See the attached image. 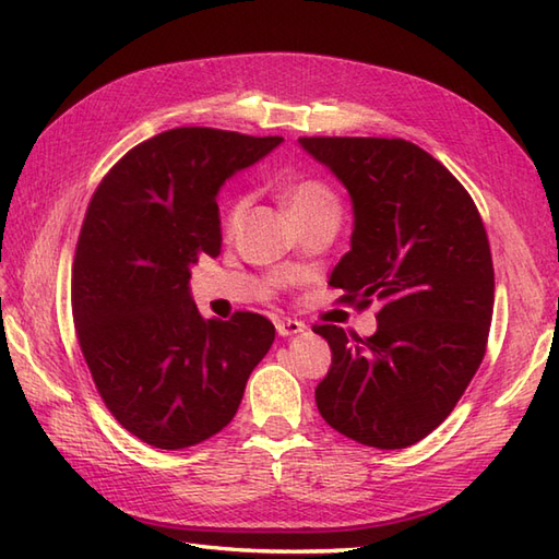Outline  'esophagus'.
Wrapping results in <instances>:
<instances>
[{
    "label": "esophagus",
    "instance_id": "obj_1",
    "mask_svg": "<svg viewBox=\"0 0 559 559\" xmlns=\"http://www.w3.org/2000/svg\"><path fill=\"white\" fill-rule=\"evenodd\" d=\"M276 331H278V336H298L305 331V324L298 322V319H281V322L276 324Z\"/></svg>",
    "mask_w": 559,
    "mask_h": 559
}]
</instances>
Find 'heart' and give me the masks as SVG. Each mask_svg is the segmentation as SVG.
Segmentation results:
<instances>
[{
	"instance_id": "1",
	"label": "heart",
	"mask_w": 559,
	"mask_h": 559,
	"mask_svg": "<svg viewBox=\"0 0 559 559\" xmlns=\"http://www.w3.org/2000/svg\"><path fill=\"white\" fill-rule=\"evenodd\" d=\"M245 206H247V197H235L225 204L223 216H221V225L225 233H230L235 228ZM286 206L290 211V216L295 221H300L307 216H314V213H326V211L338 213V199L334 194V189H331L326 182L314 180V177H305V180L293 182L286 189Z\"/></svg>"
}]
</instances>
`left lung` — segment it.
<instances>
[{
    "mask_svg": "<svg viewBox=\"0 0 559 559\" xmlns=\"http://www.w3.org/2000/svg\"><path fill=\"white\" fill-rule=\"evenodd\" d=\"M353 201L350 252L329 286L346 302L377 300V331L334 324L331 367L314 399L322 418L355 442L406 449L442 425L483 362L495 271L471 194L430 153L403 139L302 136Z\"/></svg>",
    "mask_w": 559,
    "mask_h": 559,
    "instance_id": "8db88e82",
    "label": "left lung"
}]
</instances>
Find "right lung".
Here are the masks:
<instances>
[{"mask_svg": "<svg viewBox=\"0 0 559 559\" xmlns=\"http://www.w3.org/2000/svg\"><path fill=\"white\" fill-rule=\"evenodd\" d=\"M281 141L168 129L115 163L91 199L71 269L79 346L115 420L151 447L221 432L276 338L254 312L201 317L189 278L201 257L221 254L223 182Z\"/></svg>", "mask_w": 559, "mask_h": 559, "instance_id": "obj_1", "label": "right lung"}]
</instances>
